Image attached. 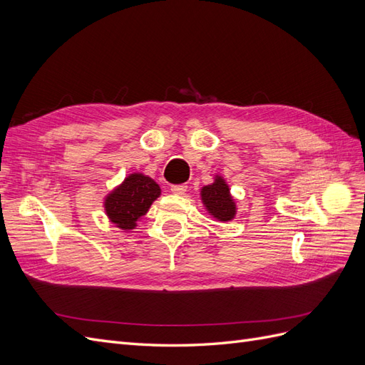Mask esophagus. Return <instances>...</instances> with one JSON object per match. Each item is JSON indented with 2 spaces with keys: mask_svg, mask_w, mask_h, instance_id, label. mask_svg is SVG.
<instances>
[{
  "mask_svg": "<svg viewBox=\"0 0 365 365\" xmlns=\"http://www.w3.org/2000/svg\"><path fill=\"white\" fill-rule=\"evenodd\" d=\"M170 192L175 195H184L187 192V185L185 184H176L170 185Z\"/></svg>",
  "mask_w": 365,
  "mask_h": 365,
  "instance_id": "esophagus-1",
  "label": "esophagus"
}]
</instances>
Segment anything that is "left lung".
<instances>
[{"label": "left lung", "instance_id": "obj_1", "mask_svg": "<svg viewBox=\"0 0 365 365\" xmlns=\"http://www.w3.org/2000/svg\"><path fill=\"white\" fill-rule=\"evenodd\" d=\"M201 200L207 212L220 222H228L236 216V202L222 176L216 175L215 182L202 187Z\"/></svg>", "mask_w": 365, "mask_h": 365}]
</instances>
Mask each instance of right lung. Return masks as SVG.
I'll use <instances>...</instances> for the list:
<instances>
[{"instance_id": "obj_1", "label": "right lung", "mask_w": 365, "mask_h": 365, "mask_svg": "<svg viewBox=\"0 0 365 365\" xmlns=\"http://www.w3.org/2000/svg\"><path fill=\"white\" fill-rule=\"evenodd\" d=\"M161 195L160 185L143 173H130L105 197L108 219L121 230H134L137 220L148 213Z\"/></svg>"}]
</instances>
